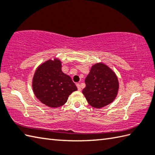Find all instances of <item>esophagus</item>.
<instances>
[{
  "label": "esophagus",
  "instance_id": "1",
  "mask_svg": "<svg viewBox=\"0 0 155 155\" xmlns=\"http://www.w3.org/2000/svg\"><path fill=\"white\" fill-rule=\"evenodd\" d=\"M77 88H78V91H81V87L80 85V84H77Z\"/></svg>",
  "mask_w": 155,
  "mask_h": 155
}]
</instances>
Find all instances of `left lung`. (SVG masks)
Returning <instances> with one entry per match:
<instances>
[{"label": "left lung", "mask_w": 155, "mask_h": 155, "mask_svg": "<svg viewBox=\"0 0 155 155\" xmlns=\"http://www.w3.org/2000/svg\"><path fill=\"white\" fill-rule=\"evenodd\" d=\"M85 81L86 87L82 93L94 108H103L111 104L117 96L119 89L117 76L105 64H94Z\"/></svg>", "instance_id": "obj_1"}]
</instances>
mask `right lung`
Here are the masks:
<instances>
[{
  "label": "right lung",
  "mask_w": 155,
  "mask_h": 155,
  "mask_svg": "<svg viewBox=\"0 0 155 155\" xmlns=\"http://www.w3.org/2000/svg\"><path fill=\"white\" fill-rule=\"evenodd\" d=\"M32 87L36 98L51 108L65 104L69 95L77 91L72 78L62 72L61 61L57 58L49 59L37 67Z\"/></svg>",
  "instance_id": "add662e5"
}]
</instances>
